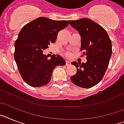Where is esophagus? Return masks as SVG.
Returning <instances> with one entry per match:
<instances>
[{
	"mask_svg": "<svg viewBox=\"0 0 124 124\" xmlns=\"http://www.w3.org/2000/svg\"><path fill=\"white\" fill-rule=\"evenodd\" d=\"M70 64H71V62H70V61H69L68 60H66V65L69 66V65H70Z\"/></svg>",
	"mask_w": 124,
	"mask_h": 124,
	"instance_id": "esophagus-1",
	"label": "esophagus"
}]
</instances>
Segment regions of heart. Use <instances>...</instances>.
<instances>
[{
    "label": "heart",
    "mask_w": 124,
    "mask_h": 124,
    "mask_svg": "<svg viewBox=\"0 0 124 124\" xmlns=\"http://www.w3.org/2000/svg\"><path fill=\"white\" fill-rule=\"evenodd\" d=\"M64 55H65L66 56H67V57H70L71 56V54L70 52H67V53H65Z\"/></svg>",
    "instance_id": "obj_1"
}]
</instances>
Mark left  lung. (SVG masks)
Here are the masks:
<instances>
[{
  "instance_id": "8db88e82",
  "label": "left lung",
  "mask_w": 124,
  "mask_h": 124,
  "mask_svg": "<svg viewBox=\"0 0 124 124\" xmlns=\"http://www.w3.org/2000/svg\"><path fill=\"white\" fill-rule=\"evenodd\" d=\"M81 38V51L86 56V63L72 62L77 72L71 77L72 83L83 88L96 86L103 78L111 56L112 43L105 29L89 18L69 20Z\"/></svg>"
}]
</instances>
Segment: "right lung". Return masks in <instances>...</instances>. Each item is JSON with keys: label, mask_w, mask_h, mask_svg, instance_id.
<instances>
[{"label": "right lung", "mask_w": 124, "mask_h": 124, "mask_svg": "<svg viewBox=\"0 0 124 124\" xmlns=\"http://www.w3.org/2000/svg\"><path fill=\"white\" fill-rule=\"evenodd\" d=\"M68 25V20L39 17L20 31L15 41L14 58L22 78L29 86H45L50 82L54 68L65 65V60L59 54L48 60L43 51L55 42L59 31Z\"/></svg>", "instance_id": "add662e5"}]
</instances>
